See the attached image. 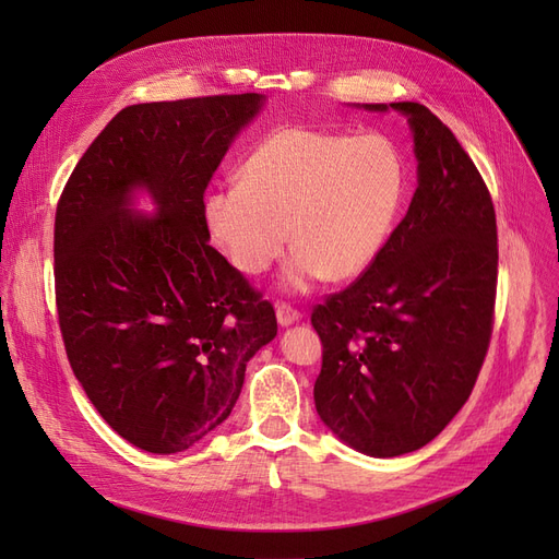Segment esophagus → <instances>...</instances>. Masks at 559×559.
Listing matches in <instances>:
<instances>
[{"mask_svg": "<svg viewBox=\"0 0 559 559\" xmlns=\"http://www.w3.org/2000/svg\"><path fill=\"white\" fill-rule=\"evenodd\" d=\"M275 312H277V321H280L282 326H289V324H294V321H298L302 317V312L298 308H294L292 302H277Z\"/></svg>", "mask_w": 559, "mask_h": 559, "instance_id": "esophagus-1", "label": "esophagus"}]
</instances>
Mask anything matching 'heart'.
<instances>
[{
  "mask_svg": "<svg viewBox=\"0 0 559 559\" xmlns=\"http://www.w3.org/2000/svg\"><path fill=\"white\" fill-rule=\"evenodd\" d=\"M405 189L396 146L380 134L280 128L242 165V183L205 200V222L242 275H261L292 240L284 284L361 275L394 226Z\"/></svg>",
  "mask_w": 559,
  "mask_h": 559,
  "instance_id": "b5f03b06",
  "label": "heart"
}]
</instances>
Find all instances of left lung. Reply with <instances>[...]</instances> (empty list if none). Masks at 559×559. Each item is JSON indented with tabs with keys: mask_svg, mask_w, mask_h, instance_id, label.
<instances>
[{
	"mask_svg": "<svg viewBox=\"0 0 559 559\" xmlns=\"http://www.w3.org/2000/svg\"><path fill=\"white\" fill-rule=\"evenodd\" d=\"M389 107L411 121L417 191L376 261L310 317L321 337L317 413L370 456L419 450L468 401L492 337L499 265L492 195L464 146L425 105Z\"/></svg>",
	"mask_w": 559,
	"mask_h": 559,
	"instance_id": "8db88e82",
	"label": "left lung"
}]
</instances>
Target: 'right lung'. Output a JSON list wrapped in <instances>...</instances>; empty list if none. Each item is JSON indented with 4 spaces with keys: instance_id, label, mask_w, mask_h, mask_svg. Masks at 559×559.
Wrapping results in <instances>:
<instances>
[{
    "instance_id": "right-lung-1",
    "label": "right lung",
    "mask_w": 559,
    "mask_h": 559,
    "mask_svg": "<svg viewBox=\"0 0 559 559\" xmlns=\"http://www.w3.org/2000/svg\"><path fill=\"white\" fill-rule=\"evenodd\" d=\"M259 93L132 105L97 134L56 210L67 359L128 443L181 452L230 415L247 361L277 335L273 302L210 245L205 191ZM146 185L156 217L127 212Z\"/></svg>"
}]
</instances>
